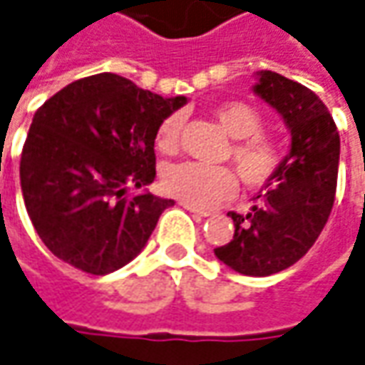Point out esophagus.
<instances>
[{"label":"esophagus","mask_w":365,"mask_h":365,"mask_svg":"<svg viewBox=\"0 0 365 365\" xmlns=\"http://www.w3.org/2000/svg\"><path fill=\"white\" fill-rule=\"evenodd\" d=\"M182 205L185 207V210H187V212H192V214L202 215V217H207V215H210V212H205V210H200V207H195V205H192V203L182 202Z\"/></svg>","instance_id":"obj_1"}]
</instances>
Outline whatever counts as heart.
<instances>
[{"mask_svg":"<svg viewBox=\"0 0 365 365\" xmlns=\"http://www.w3.org/2000/svg\"><path fill=\"white\" fill-rule=\"evenodd\" d=\"M215 120L230 138L237 140L232 145V162L242 182L250 187H259L272 182L282 165V151L272 140L259 135L262 118L244 101H227L215 108ZM182 130L178 113L168 115L158 130V145L163 151L175 150ZM165 193L192 203L195 207H210L235 192V175L224 165H205L183 162L170 165L162 175Z\"/></svg>","mask_w":365,"mask_h":365,"instance_id":"heart-1","label":"heart"}]
</instances>
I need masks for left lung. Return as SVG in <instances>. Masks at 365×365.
<instances>
[{
    "label": "left lung",
    "instance_id": "8db88e82",
    "mask_svg": "<svg viewBox=\"0 0 365 365\" xmlns=\"http://www.w3.org/2000/svg\"><path fill=\"white\" fill-rule=\"evenodd\" d=\"M254 93L282 115L292 145L274 180L254 197L250 214H227L234 237L214 254L237 274L264 277L304 257L328 222L338 183L339 133L324 101L294 79L257 71Z\"/></svg>",
    "mask_w": 365,
    "mask_h": 365
}]
</instances>
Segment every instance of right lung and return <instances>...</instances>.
Listing matches in <instances>:
<instances>
[{"label": "right lung", "mask_w": 365, "mask_h": 365, "mask_svg": "<svg viewBox=\"0 0 365 365\" xmlns=\"http://www.w3.org/2000/svg\"><path fill=\"white\" fill-rule=\"evenodd\" d=\"M185 101L98 73L59 89L36 111L19 180L27 215L51 254L106 276L145 247L173 200L128 190L155 180L158 130Z\"/></svg>", "instance_id": "add662e5"}]
</instances>
